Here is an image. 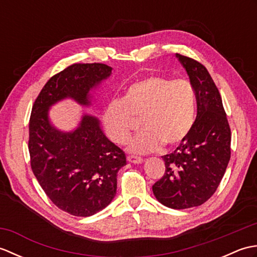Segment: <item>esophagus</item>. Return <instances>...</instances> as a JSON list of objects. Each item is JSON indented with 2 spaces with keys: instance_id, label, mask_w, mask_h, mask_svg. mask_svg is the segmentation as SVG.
I'll use <instances>...</instances> for the list:
<instances>
[{
  "instance_id": "esophagus-1",
  "label": "esophagus",
  "mask_w": 257,
  "mask_h": 257,
  "mask_svg": "<svg viewBox=\"0 0 257 257\" xmlns=\"http://www.w3.org/2000/svg\"><path fill=\"white\" fill-rule=\"evenodd\" d=\"M127 160L130 163H134V165H140V163L144 162V159L140 157H136V156H128Z\"/></svg>"
}]
</instances>
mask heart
<instances>
[{"label":"heart","instance_id":"heart-1","mask_svg":"<svg viewBox=\"0 0 257 257\" xmlns=\"http://www.w3.org/2000/svg\"><path fill=\"white\" fill-rule=\"evenodd\" d=\"M195 116L196 94L189 80L151 75L130 85L121 100L109 103L102 121L110 140L124 145L134 127L133 117H141L144 128L130 141L128 151L145 155L163 144H181L192 130Z\"/></svg>","mask_w":257,"mask_h":257}]
</instances>
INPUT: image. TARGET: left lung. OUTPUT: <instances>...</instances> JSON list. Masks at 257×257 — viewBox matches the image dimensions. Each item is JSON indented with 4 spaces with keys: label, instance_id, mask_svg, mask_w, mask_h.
Listing matches in <instances>:
<instances>
[{
    "label": "left lung",
    "instance_id": "left-lung-1",
    "mask_svg": "<svg viewBox=\"0 0 257 257\" xmlns=\"http://www.w3.org/2000/svg\"><path fill=\"white\" fill-rule=\"evenodd\" d=\"M176 56L195 89L198 113L185 140L162 156L166 171L152 191L161 204L182 210L203 204L214 194L230 161L231 129L207 69L192 58Z\"/></svg>",
    "mask_w": 257,
    "mask_h": 257
}]
</instances>
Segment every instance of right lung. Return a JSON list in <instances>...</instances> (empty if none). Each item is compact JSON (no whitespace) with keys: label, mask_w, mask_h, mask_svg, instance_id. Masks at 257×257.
Returning <instances> with one entry per match:
<instances>
[{"label":"right lung","mask_w":257,"mask_h":257,"mask_svg":"<svg viewBox=\"0 0 257 257\" xmlns=\"http://www.w3.org/2000/svg\"><path fill=\"white\" fill-rule=\"evenodd\" d=\"M111 72L105 64H74L47 81L32 108L33 173L53 203L75 216L94 215L110 203L125 156L106 137L96 116L83 113L77 127L63 132L53 124L50 109L64 99L89 107L92 92Z\"/></svg>","instance_id":"add662e5"}]
</instances>
